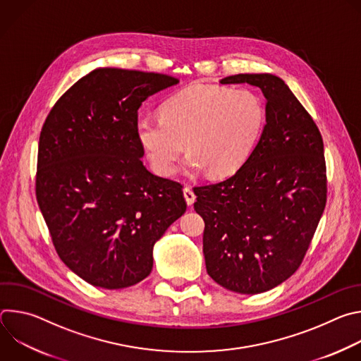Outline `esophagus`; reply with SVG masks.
Masks as SVG:
<instances>
[{
  "label": "esophagus",
  "instance_id": "1",
  "mask_svg": "<svg viewBox=\"0 0 361 361\" xmlns=\"http://www.w3.org/2000/svg\"><path fill=\"white\" fill-rule=\"evenodd\" d=\"M183 191H184V198H185L187 204H188V205H192L194 201H195V194H194V191L191 190V187L185 185Z\"/></svg>",
  "mask_w": 361,
  "mask_h": 361
}]
</instances>
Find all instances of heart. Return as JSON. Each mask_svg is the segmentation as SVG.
Listing matches in <instances>:
<instances>
[{
    "label": "heart",
    "instance_id": "heart-1",
    "mask_svg": "<svg viewBox=\"0 0 361 361\" xmlns=\"http://www.w3.org/2000/svg\"><path fill=\"white\" fill-rule=\"evenodd\" d=\"M264 120L262 101L250 90L194 85L164 102L161 118L140 117L135 130L157 174L174 173L185 142L190 170L223 177L245 161Z\"/></svg>",
    "mask_w": 361,
    "mask_h": 361
}]
</instances>
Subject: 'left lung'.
<instances>
[{"label":"left lung","mask_w":361,"mask_h":361,"mask_svg":"<svg viewBox=\"0 0 361 361\" xmlns=\"http://www.w3.org/2000/svg\"><path fill=\"white\" fill-rule=\"evenodd\" d=\"M266 99L263 134L227 180L194 187L204 220L209 276L227 290L259 294L291 277L310 247L327 201L324 145L319 127L284 81L271 74H237Z\"/></svg>","instance_id":"left-lung-1"}]
</instances>
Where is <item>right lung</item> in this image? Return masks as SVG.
Here are the masks:
<instances>
[{
	"instance_id": "right-lung-1",
	"label": "right lung",
	"mask_w": 361,
	"mask_h": 361,
	"mask_svg": "<svg viewBox=\"0 0 361 361\" xmlns=\"http://www.w3.org/2000/svg\"><path fill=\"white\" fill-rule=\"evenodd\" d=\"M178 82L167 74L97 68L70 87L39 134L35 195L63 263L109 290L152 270V247L187 209L183 185L141 161L138 109Z\"/></svg>"
}]
</instances>
